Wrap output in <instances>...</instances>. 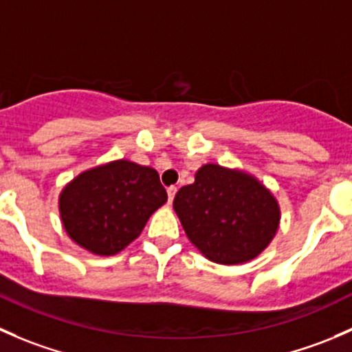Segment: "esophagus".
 Wrapping results in <instances>:
<instances>
[{
    "instance_id": "obj_1",
    "label": "esophagus",
    "mask_w": 352,
    "mask_h": 352,
    "mask_svg": "<svg viewBox=\"0 0 352 352\" xmlns=\"http://www.w3.org/2000/svg\"><path fill=\"white\" fill-rule=\"evenodd\" d=\"M176 191H177L176 186H169V188H168V201H169V203H173V200H175Z\"/></svg>"
}]
</instances>
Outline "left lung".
Masks as SVG:
<instances>
[{"instance_id":"8db88e82","label":"left lung","mask_w":352,"mask_h":352,"mask_svg":"<svg viewBox=\"0 0 352 352\" xmlns=\"http://www.w3.org/2000/svg\"><path fill=\"white\" fill-rule=\"evenodd\" d=\"M173 206L188 239L220 264L254 259L280 222L278 203L263 184L217 164L198 169L195 183L179 188Z\"/></svg>"}]
</instances>
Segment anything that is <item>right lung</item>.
I'll list each match as a JSON object with an SVG mask.
<instances>
[{
  "label": "right lung",
  "instance_id": "1",
  "mask_svg": "<svg viewBox=\"0 0 352 352\" xmlns=\"http://www.w3.org/2000/svg\"><path fill=\"white\" fill-rule=\"evenodd\" d=\"M168 200L155 169L115 161L89 169L60 193V217L69 237L100 256H111L142 232Z\"/></svg>",
  "mask_w": 352,
  "mask_h": 352
}]
</instances>
